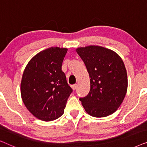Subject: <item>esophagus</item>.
I'll return each instance as SVG.
<instances>
[{
	"label": "esophagus",
	"instance_id": "obj_1",
	"mask_svg": "<svg viewBox=\"0 0 147 147\" xmlns=\"http://www.w3.org/2000/svg\"><path fill=\"white\" fill-rule=\"evenodd\" d=\"M71 88H72V89H73L74 90H75L76 88H78V84H74V85H72L71 86Z\"/></svg>",
	"mask_w": 147,
	"mask_h": 147
}]
</instances>
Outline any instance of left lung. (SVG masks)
I'll return each mask as SVG.
<instances>
[{
    "label": "left lung",
    "instance_id": "8db88e82",
    "mask_svg": "<svg viewBox=\"0 0 147 147\" xmlns=\"http://www.w3.org/2000/svg\"><path fill=\"white\" fill-rule=\"evenodd\" d=\"M90 76V90L80 98L86 112L94 117H106L118 110L128 88L126 69L122 58L112 50L98 45L78 47Z\"/></svg>",
    "mask_w": 147,
    "mask_h": 147
}]
</instances>
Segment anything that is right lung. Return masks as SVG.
I'll list each match as a JSON object with an SVG mask.
<instances>
[{
  "instance_id": "add662e5",
  "label": "right lung",
  "mask_w": 147,
  "mask_h": 147,
  "mask_svg": "<svg viewBox=\"0 0 147 147\" xmlns=\"http://www.w3.org/2000/svg\"><path fill=\"white\" fill-rule=\"evenodd\" d=\"M67 48L51 47L36 54L24 70L21 95L27 110L38 119L51 121L64 112L72 90L61 70Z\"/></svg>"
}]
</instances>
